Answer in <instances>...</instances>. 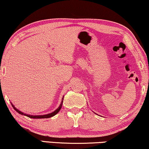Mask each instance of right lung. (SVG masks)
<instances>
[{"label": "right lung", "instance_id": "obj_1", "mask_svg": "<svg viewBox=\"0 0 149 149\" xmlns=\"http://www.w3.org/2000/svg\"><path fill=\"white\" fill-rule=\"evenodd\" d=\"M11 105H12V107H13L14 108V109L17 112H18L19 113H20V114H22V115H24V116H27V117H30V118H33V119H42V118H50V117H53V116H55V115L59 111H60V109H61V106H62V102H61V105L59 106V107H58L57 109L56 110H55L54 111V112H53V113H49V114H47V115H45V116H30V115H27V114H26V113H22V112H21L20 111H19L18 109H17L13 105V104L11 103Z\"/></svg>", "mask_w": 149, "mask_h": 149}]
</instances>
